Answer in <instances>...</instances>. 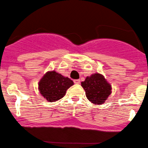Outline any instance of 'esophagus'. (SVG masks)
<instances>
[{
    "mask_svg": "<svg viewBox=\"0 0 148 148\" xmlns=\"http://www.w3.org/2000/svg\"><path fill=\"white\" fill-rule=\"evenodd\" d=\"M73 82L75 84H80V79H75Z\"/></svg>",
    "mask_w": 148,
    "mask_h": 148,
    "instance_id": "esophagus-1",
    "label": "esophagus"
}]
</instances>
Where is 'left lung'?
<instances>
[{"instance_id":"1","label":"left lung","mask_w":148,"mask_h":148,"mask_svg":"<svg viewBox=\"0 0 148 148\" xmlns=\"http://www.w3.org/2000/svg\"><path fill=\"white\" fill-rule=\"evenodd\" d=\"M82 86L86 91L87 99L94 104L103 103L112 92V86L99 73L87 77L82 82Z\"/></svg>"}]
</instances>
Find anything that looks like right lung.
Here are the masks:
<instances>
[{
	"label": "right lung",
	"mask_w": 148,
	"mask_h": 148,
	"mask_svg": "<svg viewBox=\"0 0 148 148\" xmlns=\"http://www.w3.org/2000/svg\"><path fill=\"white\" fill-rule=\"evenodd\" d=\"M73 82L54 71L47 72L39 83L40 93L49 102H53L62 99Z\"/></svg>",
	"instance_id": "add662e5"
}]
</instances>
